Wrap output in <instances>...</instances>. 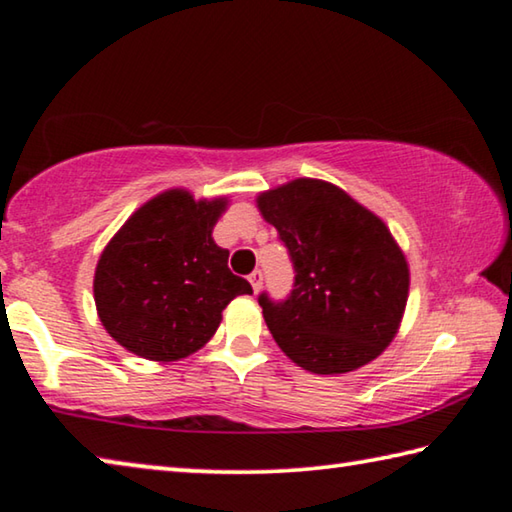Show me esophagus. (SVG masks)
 Wrapping results in <instances>:
<instances>
[{"instance_id": "1", "label": "esophagus", "mask_w": 512, "mask_h": 512, "mask_svg": "<svg viewBox=\"0 0 512 512\" xmlns=\"http://www.w3.org/2000/svg\"><path fill=\"white\" fill-rule=\"evenodd\" d=\"M262 280H264V275H262V271H253L248 275V282L253 284V291L257 293L259 289H262Z\"/></svg>"}]
</instances>
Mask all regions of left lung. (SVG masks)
Listing matches in <instances>:
<instances>
[{
	"mask_svg": "<svg viewBox=\"0 0 512 512\" xmlns=\"http://www.w3.org/2000/svg\"><path fill=\"white\" fill-rule=\"evenodd\" d=\"M289 248L296 282L259 307L275 343L314 375H343L377 359L402 325L409 262L388 225L327 180L296 178L257 196Z\"/></svg>",
	"mask_w": 512,
	"mask_h": 512,
	"instance_id": "8db88e82",
	"label": "left lung"
}]
</instances>
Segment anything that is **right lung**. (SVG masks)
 Returning <instances> with one entry per match:
<instances>
[{
	"label": "right lung",
	"mask_w": 512,
	"mask_h": 512,
	"mask_svg": "<svg viewBox=\"0 0 512 512\" xmlns=\"http://www.w3.org/2000/svg\"><path fill=\"white\" fill-rule=\"evenodd\" d=\"M228 198L173 187L146 201L108 241L94 271L101 325L121 348L167 363L201 350L223 309L253 287L228 268L212 230Z\"/></svg>",
	"instance_id": "add662e5"
}]
</instances>
